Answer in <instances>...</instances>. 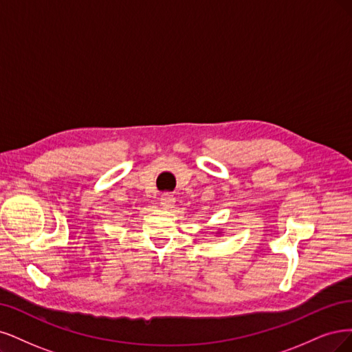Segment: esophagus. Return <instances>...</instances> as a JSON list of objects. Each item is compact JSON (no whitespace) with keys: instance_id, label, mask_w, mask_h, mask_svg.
Listing matches in <instances>:
<instances>
[{"instance_id":"1","label":"esophagus","mask_w":352,"mask_h":352,"mask_svg":"<svg viewBox=\"0 0 352 352\" xmlns=\"http://www.w3.org/2000/svg\"><path fill=\"white\" fill-rule=\"evenodd\" d=\"M174 201H175V199H174L171 195H164V196L161 197V205H162V208H165V209L171 208V206L174 205Z\"/></svg>"}]
</instances>
